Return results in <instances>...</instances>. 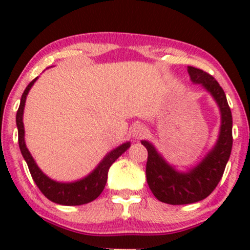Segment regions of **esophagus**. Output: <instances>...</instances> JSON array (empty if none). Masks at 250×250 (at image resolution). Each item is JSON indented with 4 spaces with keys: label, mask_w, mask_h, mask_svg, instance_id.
Here are the masks:
<instances>
[{
    "label": "esophagus",
    "mask_w": 250,
    "mask_h": 250,
    "mask_svg": "<svg viewBox=\"0 0 250 250\" xmlns=\"http://www.w3.org/2000/svg\"><path fill=\"white\" fill-rule=\"evenodd\" d=\"M146 133H147V129L143 125H135L132 129L133 138H135V139H141V138L145 137Z\"/></svg>",
    "instance_id": "esophagus-1"
}]
</instances>
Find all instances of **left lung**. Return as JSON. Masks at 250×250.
Wrapping results in <instances>:
<instances>
[{
	"label": "left lung",
	"instance_id": "obj_1",
	"mask_svg": "<svg viewBox=\"0 0 250 250\" xmlns=\"http://www.w3.org/2000/svg\"><path fill=\"white\" fill-rule=\"evenodd\" d=\"M190 80L201 84L211 95L220 111V130L215 145L203 160L188 170H179L165 160L147 140L141 144L147 150L146 180L153 196L168 204H190L208 197L220 181L232 148V115L225 92L213 76L203 70L188 66Z\"/></svg>",
	"mask_w": 250,
	"mask_h": 250
}]
</instances>
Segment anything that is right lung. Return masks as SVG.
Wrapping results in <instances>:
<instances>
[{"label":"right lung","instance_id":"add662e5","mask_svg":"<svg viewBox=\"0 0 250 250\" xmlns=\"http://www.w3.org/2000/svg\"><path fill=\"white\" fill-rule=\"evenodd\" d=\"M37 78L31 81L26 87V89L24 90L21 99H20L19 109H18L17 112L18 140H19V147L20 151H21L22 157H24L25 162L27 163V167H29L30 173H31L34 181L36 183L37 188L41 190V192L46 196L48 200L54 203L62 204V206H81V204L92 202L95 198L99 197V195L104 190L107 181V173H109L112 163L130 147V143L125 141L122 145L111 150L100 161L99 165L84 178L78 179L76 181H71V183H62V181H55L50 179L49 176H47L40 169L30 151L27 150L26 144H25V130L24 122H22L25 102H26V97L29 94L30 89L37 81Z\"/></svg>","mask_w":250,"mask_h":250}]
</instances>
